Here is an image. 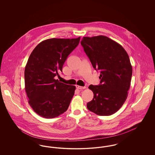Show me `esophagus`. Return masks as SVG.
Here are the masks:
<instances>
[{
  "instance_id": "esophagus-1",
  "label": "esophagus",
  "mask_w": 155,
  "mask_h": 155,
  "mask_svg": "<svg viewBox=\"0 0 155 155\" xmlns=\"http://www.w3.org/2000/svg\"><path fill=\"white\" fill-rule=\"evenodd\" d=\"M76 88L78 89H84L86 88L85 87H81V86H79V85H76Z\"/></svg>"
}]
</instances>
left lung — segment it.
Returning <instances> with one entry per match:
<instances>
[{
	"instance_id": "1",
	"label": "left lung",
	"mask_w": 155,
	"mask_h": 155,
	"mask_svg": "<svg viewBox=\"0 0 155 155\" xmlns=\"http://www.w3.org/2000/svg\"><path fill=\"white\" fill-rule=\"evenodd\" d=\"M81 44L92 66L101 71L100 84L89 87L94 98L87 107L97 115L110 116L128 96L133 73L129 56L121 45L106 36L83 37Z\"/></svg>"
}]
</instances>
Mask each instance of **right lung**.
I'll return each instance as SVG.
<instances>
[{
    "instance_id": "obj_1",
    "label": "right lung",
    "mask_w": 155,
    "mask_h": 155,
    "mask_svg": "<svg viewBox=\"0 0 155 155\" xmlns=\"http://www.w3.org/2000/svg\"><path fill=\"white\" fill-rule=\"evenodd\" d=\"M80 37L43 41L31 53L24 71L25 89L34 111L46 118L56 117L67 110L75 87L54 77L62 71L68 56L78 46Z\"/></svg>"
}]
</instances>
